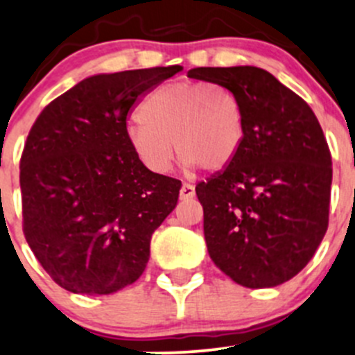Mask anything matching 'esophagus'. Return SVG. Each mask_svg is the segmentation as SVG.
<instances>
[{
  "mask_svg": "<svg viewBox=\"0 0 355 355\" xmlns=\"http://www.w3.org/2000/svg\"><path fill=\"white\" fill-rule=\"evenodd\" d=\"M195 196V186L189 184V182H182L181 189H179V198L181 200H189Z\"/></svg>",
  "mask_w": 355,
  "mask_h": 355,
  "instance_id": "obj_1",
  "label": "esophagus"
}]
</instances>
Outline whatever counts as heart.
<instances>
[{"mask_svg": "<svg viewBox=\"0 0 355 355\" xmlns=\"http://www.w3.org/2000/svg\"><path fill=\"white\" fill-rule=\"evenodd\" d=\"M244 140V112L232 90L208 82L159 87L128 128L135 155L152 173H166L174 147L186 167L220 171L236 159ZM175 145H172V141Z\"/></svg>", "mask_w": 355, "mask_h": 355, "instance_id": "1", "label": "heart"}]
</instances>
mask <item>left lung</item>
<instances>
[{
	"instance_id": "8db88e82",
	"label": "left lung",
	"mask_w": 355,
	"mask_h": 355,
	"mask_svg": "<svg viewBox=\"0 0 355 355\" xmlns=\"http://www.w3.org/2000/svg\"><path fill=\"white\" fill-rule=\"evenodd\" d=\"M232 90L244 140L222 173L196 184L211 261L236 284L275 287L297 275L328 229L331 153L313 109L257 67L196 68Z\"/></svg>"
}]
</instances>
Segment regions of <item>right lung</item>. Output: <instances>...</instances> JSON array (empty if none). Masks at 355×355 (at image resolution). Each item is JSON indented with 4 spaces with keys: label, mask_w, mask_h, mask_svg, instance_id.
Wrapping results in <instances>:
<instances>
[{
    "label": "right lung",
    "mask_w": 355,
    "mask_h": 355,
    "mask_svg": "<svg viewBox=\"0 0 355 355\" xmlns=\"http://www.w3.org/2000/svg\"><path fill=\"white\" fill-rule=\"evenodd\" d=\"M181 67L96 75L42 109L20 159L24 234L60 287L112 294L140 279L152 234L181 181L148 171L128 141V112Z\"/></svg>",
    "instance_id": "obj_1"
}]
</instances>
